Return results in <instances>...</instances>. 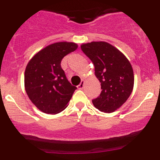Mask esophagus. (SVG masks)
<instances>
[{
  "instance_id": "esophagus-1",
  "label": "esophagus",
  "mask_w": 160,
  "mask_h": 160,
  "mask_svg": "<svg viewBox=\"0 0 160 160\" xmlns=\"http://www.w3.org/2000/svg\"><path fill=\"white\" fill-rule=\"evenodd\" d=\"M83 86H84V80H82V81L80 82V84H79L77 87H78L79 89H83Z\"/></svg>"
}]
</instances>
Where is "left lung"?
<instances>
[{
    "mask_svg": "<svg viewBox=\"0 0 160 160\" xmlns=\"http://www.w3.org/2000/svg\"><path fill=\"white\" fill-rule=\"evenodd\" d=\"M81 49L93 62L102 90L92 100L93 106L102 112H114L128 100L133 90L132 65L123 53L105 42L83 44Z\"/></svg>",
    "mask_w": 160,
    "mask_h": 160,
    "instance_id": "obj_1",
    "label": "left lung"
}]
</instances>
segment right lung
<instances>
[{"instance_id": "add662e5", "label": "right lung", "mask_w": 160, "mask_h": 160, "mask_svg": "<svg viewBox=\"0 0 160 160\" xmlns=\"http://www.w3.org/2000/svg\"><path fill=\"white\" fill-rule=\"evenodd\" d=\"M73 42H56L33 56L25 72V88L32 102L42 112L56 114L66 108L77 87L61 67L62 58L75 51Z\"/></svg>"}]
</instances>
